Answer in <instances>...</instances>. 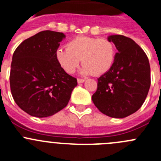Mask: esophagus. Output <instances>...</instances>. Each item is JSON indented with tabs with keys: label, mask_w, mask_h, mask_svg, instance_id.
I'll list each match as a JSON object with an SVG mask.
<instances>
[{
	"label": "esophagus",
	"mask_w": 161,
	"mask_h": 161,
	"mask_svg": "<svg viewBox=\"0 0 161 161\" xmlns=\"http://www.w3.org/2000/svg\"><path fill=\"white\" fill-rule=\"evenodd\" d=\"M77 81H78V83H82V82H85V79H77Z\"/></svg>",
	"instance_id": "esophagus-1"
}]
</instances>
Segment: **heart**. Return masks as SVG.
Here are the masks:
<instances>
[{
	"label": "heart",
	"mask_w": 161,
	"mask_h": 161,
	"mask_svg": "<svg viewBox=\"0 0 161 161\" xmlns=\"http://www.w3.org/2000/svg\"><path fill=\"white\" fill-rule=\"evenodd\" d=\"M67 48H59L56 58L60 65L69 74H72L81 59L83 75H100L109 71L114 61V45L106 38L78 36L70 40Z\"/></svg>",
	"instance_id": "b5f03b06"
}]
</instances>
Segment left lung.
<instances>
[{"instance_id": "8db88e82", "label": "left lung", "mask_w": 161, "mask_h": 161, "mask_svg": "<svg viewBox=\"0 0 161 161\" xmlns=\"http://www.w3.org/2000/svg\"><path fill=\"white\" fill-rule=\"evenodd\" d=\"M118 53L109 71L100 76L92 96L95 106L111 118H122L137 111L150 87V66L144 50L131 38L110 36Z\"/></svg>"}]
</instances>
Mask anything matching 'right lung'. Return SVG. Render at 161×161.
I'll return each instance as SVG.
<instances>
[{
	"instance_id": "right-lung-1",
	"label": "right lung",
	"mask_w": 161,
	"mask_h": 161,
	"mask_svg": "<svg viewBox=\"0 0 161 161\" xmlns=\"http://www.w3.org/2000/svg\"><path fill=\"white\" fill-rule=\"evenodd\" d=\"M64 33L45 30L24 40L14 50L10 87L18 106L31 116L46 118L65 108L77 79L60 65L56 51Z\"/></svg>"
}]
</instances>
